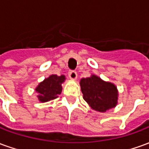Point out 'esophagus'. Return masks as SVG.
Masks as SVG:
<instances>
[{"mask_svg": "<svg viewBox=\"0 0 149 149\" xmlns=\"http://www.w3.org/2000/svg\"><path fill=\"white\" fill-rule=\"evenodd\" d=\"M68 77L72 80H76L77 78V73L74 70H70V71L68 72Z\"/></svg>", "mask_w": 149, "mask_h": 149, "instance_id": "34e87169", "label": "esophagus"}]
</instances>
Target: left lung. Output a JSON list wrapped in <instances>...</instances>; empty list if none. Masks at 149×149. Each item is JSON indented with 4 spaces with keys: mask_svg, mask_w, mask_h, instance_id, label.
Returning a JSON list of instances; mask_svg holds the SVG:
<instances>
[{
    "mask_svg": "<svg viewBox=\"0 0 149 149\" xmlns=\"http://www.w3.org/2000/svg\"><path fill=\"white\" fill-rule=\"evenodd\" d=\"M80 84L84 100L96 111L106 112L116 105L118 93L112 83L93 75L90 77L82 78Z\"/></svg>",
    "mask_w": 149,
    "mask_h": 149,
    "instance_id": "obj_1",
    "label": "left lung"
}]
</instances>
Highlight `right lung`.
<instances>
[{
    "label": "right lung",
    "mask_w": 149,
    "mask_h": 149,
    "mask_svg": "<svg viewBox=\"0 0 149 149\" xmlns=\"http://www.w3.org/2000/svg\"><path fill=\"white\" fill-rule=\"evenodd\" d=\"M65 80V77L63 75H51L49 77L46 78L45 81L40 83L36 88V91L39 93L37 97L40 101L46 102L56 99L61 93V84Z\"/></svg>",
    "instance_id": "1"
}]
</instances>
